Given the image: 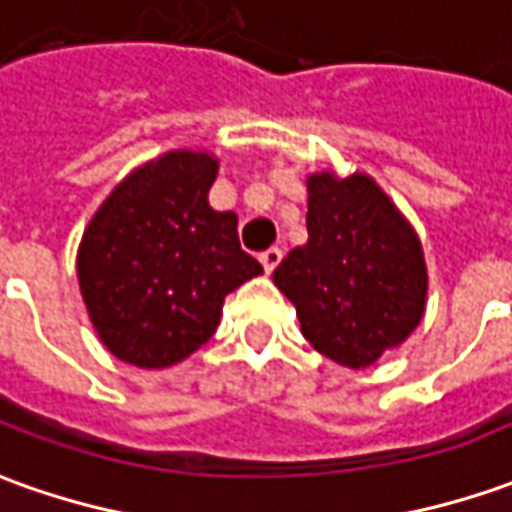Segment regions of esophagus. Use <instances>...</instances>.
<instances>
[{
  "label": "esophagus",
  "instance_id": "34e87169",
  "mask_svg": "<svg viewBox=\"0 0 512 512\" xmlns=\"http://www.w3.org/2000/svg\"><path fill=\"white\" fill-rule=\"evenodd\" d=\"M280 260H283V249H277V246H271V249H266L263 255H260V263H263V269H266V274H271V271L280 266Z\"/></svg>",
  "mask_w": 512,
  "mask_h": 512
}]
</instances>
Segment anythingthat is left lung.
<instances>
[{
  "label": "left lung",
  "mask_w": 512,
  "mask_h": 512,
  "mask_svg": "<svg viewBox=\"0 0 512 512\" xmlns=\"http://www.w3.org/2000/svg\"><path fill=\"white\" fill-rule=\"evenodd\" d=\"M302 336L350 370L370 367L420 325L426 263L415 229L370 176L308 179V243L274 269Z\"/></svg>",
  "instance_id": "obj_1"
}]
</instances>
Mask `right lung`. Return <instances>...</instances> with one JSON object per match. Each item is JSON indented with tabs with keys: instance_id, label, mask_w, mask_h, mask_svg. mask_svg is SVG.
I'll return each instance as SVG.
<instances>
[{
	"instance_id": "obj_1",
	"label": "right lung",
	"mask_w": 512,
	"mask_h": 512,
	"mask_svg": "<svg viewBox=\"0 0 512 512\" xmlns=\"http://www.w3.org/2000/svg\"><path fill=\"white\" fill-rule=\"evenodd\" d=\"M218 162L173 151L111 190L83 232L81 294L117 358L162 370L196 353L229 291L263 274L238 241V215L207 204Z\"/></svg>"
}]
</instances>
